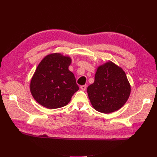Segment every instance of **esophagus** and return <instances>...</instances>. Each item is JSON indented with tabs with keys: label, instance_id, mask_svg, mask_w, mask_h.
I'll use <instances>...</instances> for the list:
<instances>
[{
	"label": "esophagus",
	"instance_id": "esophagus-1",
	"mask_svg": "<svg viewBox=\"0 0 157 157\" xmlns=\"http://www.w3.org/2000/svg\"><path fill=\"white\" fill-rule=\"evenodd\" d=\"M80 89L84 91L86 89V85H82V86H80Z\"/></svg>",
	"mask_w": 157,
	"mask_h": 157
}]
</instances>
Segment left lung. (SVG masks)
Wrapping results in <instances>:
<instances>
[{"label": "left lung", "instance_id": "8db88e82", "mask_svg": "<svg viewBox=\"0 0 157 157\" xmlns=\"http://www.w3.org/2000/svg\"><path fill=\"white\" fill-rule=\"evenodd\" d=\"M87 92L95 110L111 113L125 105L131 92V86L124 71L109 61L98 67L94 82L88 86Z\"/></svg>", "mask_w": 157, "mask_h": 157}]
</instances>
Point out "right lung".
<instances>
[{
    "instance_id": "obj_1",
    "label": "right lung",
    "mask_w": 157,
    "mask_h": 157,
    "mask_svg": "<svg viewBox=\"0 0 157 157\" xmlns=\"http://www.w3.org/2000/svg\"><path fill=\"white\" fill-rule=\"evenodd\" d=\"M69 56L61 53L46 56L39 63L30 82V91L36 102L54 109L66 106L79 90L74 74L69 70Z\"/></svg>"
}]
</instances>
